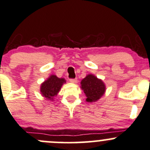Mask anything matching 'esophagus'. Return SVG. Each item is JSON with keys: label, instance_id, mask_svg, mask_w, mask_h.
Segmentation results:
<instances>
[{"label": "esophagus", "instance_id": "1", "mask_svg": "<svg viewBox=\"0 0 150 150\" xmlns=\"http://www.w3.org/2000/svg\"><path fill=\"white\" fill-rule=\"evenodd\" d=\"M77 81H78V80H77V79L75 78V79H70V83H77Z\"/></svg>", "mask_w": 150, "mask_h": 150}]
</instances>
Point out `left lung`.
Instances as JSON below:
<instances>
[{"instance_id":"8db88e82","label":"left lung","mask_w":150,"mask_h":150,"mask_svg":"<svg viewBox=\"0 0 150 150\" xmlns=\"http://www.w3.org/2000/svg\"><path fill=\"white\" fill-rule=\"evenodd\" d=\"M81 88L87 97L88 102L99 100L105 91V85L101 80L93 75H88L81 81Z\"/></svg>"}]
</instances>
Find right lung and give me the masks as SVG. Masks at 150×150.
Segmentation results:
<instances>
[{"label": "right lung", "instance_id": "add662e5", "mask_svg": "<svg viewBox=\"0 0 150 150\" xmlns=\"http://www.w3.org/2000/svg\"><path fill=\"white\" fill-rule=\"evenodd\" d=\"M65 82V79L57 78L56 75H51L41 85L40 92L42 96L49 100H52L53 97L57 95Z\"/></svg>", "mask_w": 150, "mask_h": 150}]
</instances>
